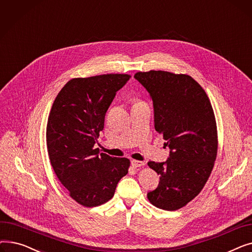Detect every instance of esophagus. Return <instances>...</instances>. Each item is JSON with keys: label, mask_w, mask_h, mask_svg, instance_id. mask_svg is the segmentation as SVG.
<instances>
[{"label": "esophagus", "mask_w": 252, "mask_h": 252, "mask_svg": "<svg viewBox=\"0 0 252 252\" xmlns=\"http://www.w3.org/2000/svg\"><path fill=\"white\" fill-rule=\"evenodd\" d=\"M130 164L133 167H141V166L145 165V162L144 161H139V160H131Z\"/></svg>", "instance_id": "34e87169"}]
</instances>
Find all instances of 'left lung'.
Returning a JSON list of instances; mask_svg holds the SVG:
<instances>
[{"mask_svg":"<svg viewBox=\"0 0 252 252\" xmlns=\"http://www.w3.org/2000/svg\"><path fill=\"white\" fill-rule=\"evenodd\" d=\"M134 77L149 93L155 129L169 148L164 162H148L160 181L147 197L158 208L177 210L200 193L213 170L218 152L214 109L190 75L150 70Z\"/></svg>","mask_w":252,"mask_h":252,"instance_id":"obj_1","label":"left lung"}]
</instances>
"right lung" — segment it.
Segmentation results:
<instances>
[{"label":"right lung","instance_id":"add662e5","mask_svg":"<svg viewBox=\"0 0 252 252\" xmlns=\"http://www.w3.org/2000/svg\"><path fill=\"white\" fill-rule=\"evenodd\" d=\"M129 77L111 73L72 78L51 108L46 141L52 167L72 199L86 207L110 200L127 174V158L99 155L94 145L116 92Z\"/></svg>","mask_w":252,"mask_h":252}]
</instances>
